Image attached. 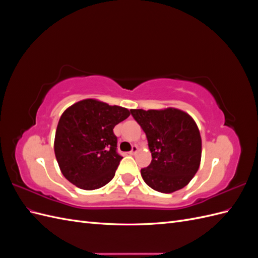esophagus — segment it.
Returning <instances> with one entry per match:
<instances>
[{
	"mask_svg": "<svg viewBox=\"0 0 258 258\" xmlns=\"http://www.w3.org/2000/svg\"><path fill=\"white\" fill-rule=\"evenodd\" d=\"M138 150H139L138 146H137V145H134V146H132V150L129 152V154H130V155H135V154H137Z\"/></svg>",
	"mask_w": 258,
	"mask_h": 258,
	"instance_id": "esophagus-1",
	"label": "esophagus"
}]
</instances>
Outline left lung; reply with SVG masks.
I'll list each match as a JSON object with an SVG mask.
<instances>
[{
	"label": "left lung",
	"instance_id": "obj_1",
	"mask_svg": "<svg viewBox=\"0 0 258 258\" xmlns=\"http://www.w3.org/2000/svg\"><path fill=\"white\" fill-rule=\"evenodd\" d=\"M145 132L152 162L141 169L144 182L163 194L182 189L197 173L201 137L192 117L174 107L130 110Z\"/></svg>",
	"mask_w": 258,
	"mask_h": 258
}]
</instances>
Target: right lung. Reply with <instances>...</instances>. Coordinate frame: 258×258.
<instances>
[{
	"label": "right lung",
	"mask_w": 258,
	"mask_h": 258,
	"mask_svg": "<svg viewBox=\"0 0 258 258\" xmlns=\"http://www.w3.org/2000/svg\"><path fill=\"white\" fill-rule=\"evenodd\" d=\"M129 115L127 108L96 99H85L67 108L58 122L53 148L69 182L93 190L111 181L122 159L113 129Z\"/></svg>",
	"instance_id": "1"
}]
</instances>
